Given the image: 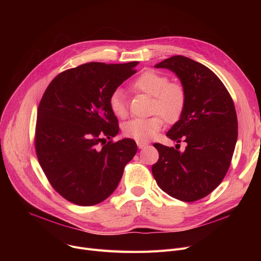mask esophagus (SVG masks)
I'll list each match as a JSON object with an SVG mask.
<instances>
[{"mask_svg":"<svg viewBox=\"0 0 261 261\" xmlns=\"http://www.w3.org/2000/svg\"><path fill=\"white\" fill-rule=\"evenodd\" d=\"M136 145H138V147H139L140 149H143V148L146 147L148 144H147L146 142H143V141H138V142H136Z\"/></svg>","mask_w":261,"mask_h":261,"instance_id":"obj_1","label":"esophagus"}]
</instances>
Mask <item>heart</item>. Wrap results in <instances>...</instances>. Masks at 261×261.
<instances>
[{
    "label": "heart",
    "instance_id": "b5f03b06",
    "mask_svg": "<svg viewBox=\"0 0 261 261\" xmlns=\"http://www.w3.org/2000/svg\"><path fill=\"white\" fill-rule=\"evenodd\" d=\"M132 89L153 96L152 112L160 114L127 121L122 126V132L127 138L135 141L150 140L163 128V117L169 122H174L182 116L187 100L186 91L179 84H169L168 77L153 71H145L132 82ZM108 103L116 117L125 118L128 115L125 94L120 89L111 93Z\"/></svg>",
    "mask_w": 261,
    "mask_h": 261
}]
</instances>
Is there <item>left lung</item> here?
<instances>
[{"instance_id":"1","label":"left lung","mask_w":261,"mask_h":261,"mask_svg":"<svg viewBox=\"0 0 261 261\" xmlns=\"http://www.w3.org/2000/svg\"><path fill=\"white\" fill-rule=\"evenodd\" d=\"M173 72L186 91V107L167 136L185 150L155 143L159 161L152 174L172 198L194 202L210 195L229 168L238 138L237 114L222 81L205 65L184 56L155 64Z\"/></svg>"}]
</instances>
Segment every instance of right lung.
<instances>
[{
  "instance_id": "obj_1",
  "label": "right lung",
  "mask_w": 261,
  "mask_h": 261,
  "mask_svg": "<svg viewBox=\"0 0 261 261\" xmlns=\"http://www.w3.org/2000/svg\"><path fill=\"white\" fill-rule=\"evenodd\" d=\"M138 64H81L57 75L45 90L37 114L36 153L48 182L67 201L91 206L106 200L138 151L131 139L107 143L119 131L109 97Z\"/></svg>"
}]
</instances>
